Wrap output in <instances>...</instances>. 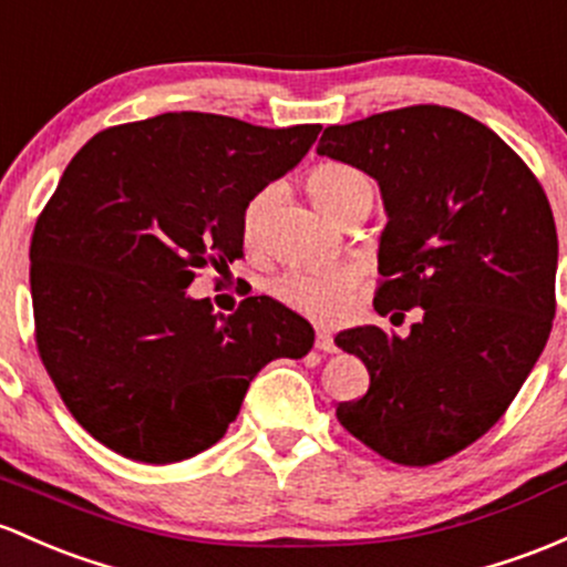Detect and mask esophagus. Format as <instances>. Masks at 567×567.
Instances as JSON below:
<instances>
[{
  "label": "esophagus",
  "mask_w": 567,
  "mask_h": 567,
  "mask_svg": "<svg viewBox=\"0 0 567 567\" xmlns=\"http://www.w3.org/2000/svg\"><path fill=\"white\" fill-rule=\"evenodd\" d=\"M316 349H319V351H327V354H332V351H334V340H332V334L327 332V330H319V332H316Z\"/></svg>",
  "instance_id": "esophagus-1"
}]
</instances>
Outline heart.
<instances>
[{
	"label": "heart",
	"mask_w": 567,
	"mask_h": 567,
	"mask_svg": "<svg viewBox=\"0 0 567 567\" xmlns=\"http://www.w3.org/2000/svg\"><path fill=\"white\" fill-rule=\"evenodd\" d=\"M306 188L321 210L340 218L346 210L359 203L373 205L375 181L364 169L349 162H319L306 173ZM272 205V188H261L248 199L243 210L240 229L246 243H259L265 235L267 213ZM357 284V272L346 265H321V267H291L284 272L272 291L289 308L300 313L313 316V319L332 321L346 310L351 289Z\"/></svg>",
	"instance_id": "1"
}]
</instances>
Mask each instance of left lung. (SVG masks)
Segmentation results:
<instances>
[{
	"mask_svg": "<svg viewBox=\"0 0 567 567\" xmlns=\"http://www.w3.org/2000/svg\"><path fill=\"white\" fill-rule=\"evenodd\" d=\"M319 154L381 186L373 306L419 308L405 338L357 327L334 338L370 373L338 422L383 460H449L514 403L551 332L557 227L533 169L489 126L441 105H411L327 126ZM392 316V321H394Z\"/></svg>",
	"mask_w": 567,
	"mask_h": 567,
	"instance_id": "1",
	"label": "left lung"
}]
</instances>
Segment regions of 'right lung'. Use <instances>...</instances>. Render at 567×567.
Instances as JSON below:
<instances>
[{
  "mask_svg": "<svg viewBox=\"0 0 567 567\" xmlns=\"http://www.w3.org/2000/svg\"><path fill=\"white\" fill-rule=\"evenodd\" d=\"M319 124L267 130L162 113L102 130L34 224V340L66 411L102 446L169 465L224 437L248 383L300 359L313 327L270 297L192 300L203 267L243 257L248 199L302 162Z\"/></svg>",
  "mask_w": 567,
  "mask_h": 567,
  "instance_id": "obj_1",
  "label": "right lung"
}]
</instances>
